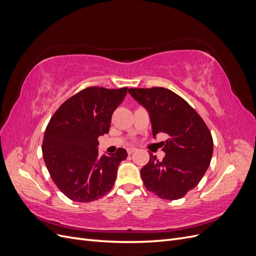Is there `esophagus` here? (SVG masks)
Wrapping results in <instances>:
<instances>
[{"label": "esophagus", "instance_id": "obj_1", "mask_svg": "<svg viewBox=\"0 0 256 256\" xmlns=\"http://www.w3.org/2000/svg\"><path fill=\"white\" fill-rule=\"evenodd\" d=\"M136 150V148H134V147H129V148L127 150V152H128V154H131L132 152H134Z\"/></svg>", "mask_w": 256, "mask_h": 256}]
</instances>
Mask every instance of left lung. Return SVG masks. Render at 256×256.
Listing matches in <instances>:
<instances>
[{
	"label": "left lung",
	"instance_id": "left-lung-1",
	"mask_svg": "<svg viewBox=\"0 0 256 256\" xmlns=\"http://www.w3.org/2000/svg\"><path fill=\"white\" fill-rule=\"evenodd\" d=\"M129 94L148 111L152 136L166 134V156L150 154L141 168L145 188L160 198L178 200L196 187L210 164L214 141L210 131L193 108L164 88H129Z\"/></svg>",
	"mask_w": 256,
	"mask_h": 256
}]
</instances>
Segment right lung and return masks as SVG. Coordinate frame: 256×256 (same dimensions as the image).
<instances>
[{"instance_id":"obj_1","label":"right lung","mask_w":256,"mask_h":256,"mask_svg":"<svg viewBox=\"0 0 256 256\" xmlns=\"http://www.w3.org/2000/svg\"><path fill=\"white\" fill-rule=\"evenodd\" d=\"M128 88L90 86L67 99L44 131L42 156L56 187L74 202L86 203L109 192L126 150L98 156V136L109 132L112 114Z\"/></svg>"}]
</instances>
